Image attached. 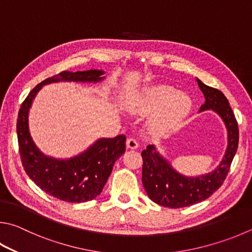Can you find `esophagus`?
Masks as SVG:
<instances>
[{
  "instance_id": "34e87169",
  "label": "esophagus",
  "mask_w": 252,
  "mask_h": 252,
  "mask_svg": "<svg viewBox=\"0 0 252 252\" xmlns=\"http://www.w3.org/2000/svg\"><path fill=\"white\" fill-rule=\"evenodd\" d=\"M126 146L129 149H132V150H135L139 148V143L138 141H136L134 138H129L126 140Z\"/></svg>"
}]
</instances>
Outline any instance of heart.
Masks as SVG:
<instances>
[{"label":"heart","mask_w":252,"mask_h":252,"mask_svg":"<svg viewBox=\"0 0 252 252\" xmlns=\"http://www.w3.org/2000/svg\"><path fill=\"white\" fill-rule=\"evenodd\" d=\"M190 99L185 94L177 93L172 86L157 85L145 89L131 103V111L136 114H153V127L165 131L189 113Z\"/></svg>","instance_id":"obj_1"}]
</instances>
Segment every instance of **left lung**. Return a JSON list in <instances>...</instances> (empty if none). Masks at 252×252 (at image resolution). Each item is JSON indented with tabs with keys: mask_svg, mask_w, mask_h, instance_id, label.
I'll return each mask as SVG.
<instances>
[{
	"mask_svg": "<svg viewBox=\"0 0 252 252\" xmlns=\"http://www.w3.org/2000/svg\"><path fill=\"white\" fill-rule=\"evenodd\" d=\"M205 95V103L199 111L214 110L225 122L228 130V146L219 166L212 173L197 177L181 175L155 151L154 145H148L142 151V183L150 199L164 207L181 208L194 205L208 198L226 180L232 159L238 149L239 130L238 123L227 98L220 90L206 86L197 79Z\"/></svg>",
	"mask_w": 252,
	"mask_h": 252,
	"instance_id": "left-lung-1",
	"label": "left lung"
}]
</instances>
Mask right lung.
Segmentation results:
<instances>
[{
	"mask_svg": "<svg viewBox=\"0 0 252 252\" xmlns=\"http://www.w3.org/2000/svg\"><path fill=\"white\" fill-rule=\"evenodd\" d=\"M101 70H63L40 82L23 101L17 118V139L27 175L45 193L68 203H85L97 197L110 176L114 162L126 152V136L100 139L82 154L69 159L45 157L36 148L29 130V110L44 85L58 81H100Z\"/></svg>",
	"mask_w": 252,
	"mask_h": 252,
	"instance_id": "right-lung-1",
	"label": "right lung"
}]
</instances>
